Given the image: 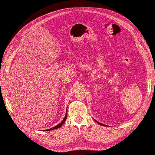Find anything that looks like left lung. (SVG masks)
<instances>
[{"label": "left lung", "mask_w": 155, "mask_h": 155, "mask_svg": "<svg viewBox=\"0 0 155 155\" xmlns=\"http://www.w3.org/2000/svg\"><path fill=\"white\" fill-rule=\"evenodd\" d=\"M95 121H96V122H97V123H98V124H100V125H102V126H104V124H101V123H99V122H97V120H95Z\"/></svg>", "instance_id": "1"}]
</instances>
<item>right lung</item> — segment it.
Here are the masks:
<instances>
[{
  "instance_id": "add662e5",
  "label": "right lung",
  "mask_w": 155,
  "mask_h": 155,
  "mask_svg": "<svg viewBox=\"0 0 155 155\" xmlns=\"http://www.w3.org/2000/svg\"><path fill=\"white\" fill-rule=\"evenodd\" d=\"M67 112H66V114H65V117H64V118L63 119V120L61 122V123L58 124V125H57V126H54V127H52V128H50V129H46V130H45V131H51V130H53V129H58V128H59V127H60L63 124H64V123L65 122V120H66V119H67Z\"/></svg>"
}]
</instances>
